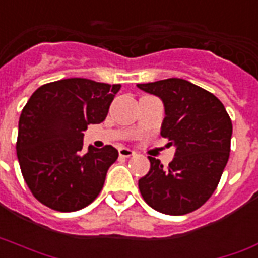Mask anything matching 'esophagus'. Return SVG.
I'll use <instances>...</instances> for the list:
<instances>
[{
	"label": "esophagus",
	"mask_w": 258,
	"mask_h": 258,
	"mask_svg": "<svg viewBox=\"0 0 258 258\" xmlns=\"http://www.w3.org/2000/svg\"><path fill=\"white\" fill-rule=\"evenodd\" d=\"M118 153L121 157L135 156V151H132V149H129V148H119Z\"/></svg>",
	"instance_id": "34e87169"
}]
</instances>
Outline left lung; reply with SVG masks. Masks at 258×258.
Segmentation results:
<instances>
[{
	"label": "left lung",
	"mask_w": 258,
	"mask_h": 258,
	"mask_svg": "<svg viewBox=\"0 0 258 258\" xmlns=\"http://www.w3.org/2000/svg\"><path fill=\"white\" fill-rule=\"evenodd\" d=\"M137 87L164 103L160 135L176 148L163 167L155 157L149 172L139 180L144 201L159 213L184 215L209 201L230 155L231 119L223 103L191 82L169 78Z\"/></svg>",
	"instance_id": "left-lung-1"
}]
</instances>
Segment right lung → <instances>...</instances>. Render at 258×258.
Listing matches in <instances>:
<instances>
[{
    "label": "right lung",
    "instance_id": "1",
    "mask_svg": "<svg viewBox=\"0 0 258 258\" xmlns=\"http://www.w3.org/2000/svg\"><path fill=\"white\" fill-rule=\"evenodd\" d=\"M121 85L70 78L40 86L19 121L17 159L32 195L61 213L81 210L102 191L118 157L111 145L83 153V133L106 118Z\"/></svg>",
    "mask_w": 258,
    "mask_h": 258
}]
</instances>
